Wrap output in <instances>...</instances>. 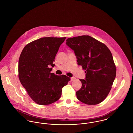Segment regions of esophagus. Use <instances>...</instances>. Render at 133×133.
<instances>
[{
  "label": "esophagus",
  "mask_w": 133,
  "mask_h": 133,
  "mask_svg": "<svg viewBox=\"0 0 133 133\" xmlns=\"http://www.w3.org/2000/svg\"><path fill=\"white\" fill-rule=\"evenodd\" d=\"M76 79V78H75V77H72V78H71V81H74V80H75Z\"/></svg>",
  "instance_id": "esophagus-1"
}]
</instances>
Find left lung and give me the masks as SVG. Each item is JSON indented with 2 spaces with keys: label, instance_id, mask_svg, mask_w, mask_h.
Returning <instances> with one entry per match:
<instances>
[{
  "label": "left lung",
  "instance_id": "8db88e82",
  "mask_svg": "<svg viewBox=\"0 0 133 133\" xmlns=\"http://www.w3.org/2000/svg\"><path fill=\"white\" fill-rule=\"evenodd\" d=\"M66 44L74 51L79 65L86 70L85 80L76 92L77 99L87 105H96L109 94L116 75L112 54L107 46L89 35L68 38Z\"/></svg>",
  "mask_w": 133,
  "mask_h": 133
}]
</instances>
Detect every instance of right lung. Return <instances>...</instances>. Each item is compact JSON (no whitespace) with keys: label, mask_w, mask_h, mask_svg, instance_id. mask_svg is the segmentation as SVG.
<instances>
[{"label":"right lung","mask_w":133,"mask_h":133,"mask_svg":"<svg viewBox=\"0 0 133 133\" xmlns=\"http://www.w3.org/2000/svg\"><path fill=\"white\" fill-rule=\"evenodd\" d=\"M66 37H43L34 40L24 47L19 57L18 77L28 95L36 103L49 105L57 101L62 88L70 80L65 75L51 73L53 63Z\"/></svg>","instance_id":"right-lung-1"}]
</instances>
